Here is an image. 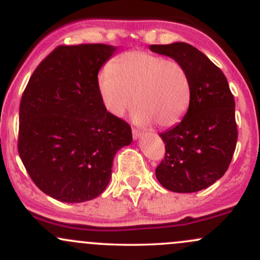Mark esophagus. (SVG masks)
Returning a JSON list of instances; mask_svg holds the SVG:
<instances>
[{
	"mask_svg": "<svg viewBox=\"0 0 260 260\" xmlns=\"http://www.w3.org/2000/svg\"><path fill=\"white\" fill-rule=\"evenodd\" d=\"M140 136H141V131L138 129H133V138L136 140V139H139Z\"/></svg>",
	"mask_w": 260,
	"mask_h": 260,
	"instance_id": "esophagus-1",
	"label": "esophagus"
}]
</instances>
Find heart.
Wrapping results in <instances>:
<instances>
[{
    "label": "heart",
    "instance_id": "1",
    "mask_svg": "<svg viewBox=\"0 0 260 260\" xmlns=\"http://www.w3.org/2000/svg\"><path fill=\"white\" fill-rule=\"evenodd\" d=\"M98 92L110 114L121 116L135 108L138 124L176 125L190 104L191 84L185 67L174 59L142 50L126 51L112 60L97 76Z\"/></svg>",
    "mask_w": 260,
    "mask_h": 260
}]
</instances>
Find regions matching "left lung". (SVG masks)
<instances>
[{
  "label": "left lung",
  "mask_w": 260,
  "mask_h": 260,
  "mask_svg": "<svg viewBox=\"0 0 260 260\" xmlns=\"http://www.w3.org/2000/svg\"><path fill=\"white\" fill-rule=\"evenodd\" d=\"M150 50L179 61L191 84L184 118L159 134L166 153L156 177L176 193L203 190L220 179L232 161L238 138L235 98L223 72L190 44L150 45Z\"/></svg>",
  "instance_id": "8db88e82"
}]
</instances>
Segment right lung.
Segmentation results:
<instances>
[{"mask_svg": "<svg viewBox=\"0 0 260 260\" xmlns=\"http://www.w3.org/2000/svg\"><path fill=\"white\" fill-rule=\"evenodd\" d=\"M115 46L60 45L23 92L18 153L40 190L63 203L103 193L116 151L133 141L126 121L107 112L97 76Z\"/></svg>", "mask_w": 260, "mask_h": 260, "instance_id": "add662e5", "label": "right lung"}]
</instances>
